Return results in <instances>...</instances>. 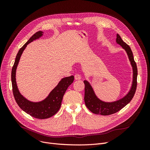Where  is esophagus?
<instances>
[{
	"label": "esophagus",
	"instance_id": "obj_1",
	"mask_svg": "<svg viewBox=\"0 0 150 150\" xmlns=\"http://www.w3.org/2000/svg\"><path fill=\"white\" fill-rule=\"evenodd\" d=\"M74 78H75V79H76V80H80V79H81V76L79 74H75V76H74Z\"/></svg>",
	"mask_w": 150,
	"mask_h": 150
}]
</instances>
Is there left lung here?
I'll return each instance as SVG.
<instances>
[{
    "instance_id": "8db88e82",
    "label": "left lung",
    "mask_w": 150,
    "mask_h": 150,
    "mask_svg": "<svg viewBox=\"0 0 150 150\" xmlns=\"http://www.w3.org/2000/svg\"><path fill=\"white\" fill-rule=\"evenodd\" d=\"M116 42L125 49L133 67V81L132 87L128 94L123 98L115 102L105 103L96 97L91 86L87 81H84V102L86 107L89 110L96 115H101L103 116L110 115L120 111L122 108L126 106L133 99L137 87V76L138 69L137 64L134 60L133 52L130 47L122 40L119 34H117Z\"/></svg>"
}]
</instances>
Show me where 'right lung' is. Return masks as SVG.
I'll list each match as a JSON object with an SVG mask.
<instances>
[{
	"label": "right lung",
	"instance_id": "add662e5",
	"mask_svg": "<svg viewBox=\"0 0 150 150\" xmlns=\"http://www.w3.org/2000/svg\"><path fill=\"white\" fill-rule=\"evenodd\" d=\"M42 31L37 32L20 49L16 56L11 72L12 91L16 103L22 110L26 113L35 118L41 120L49 118V117L54 116L59 110L63 96L68 87L73 83L74 79L73 76L66 77V78L62 79L56 87L50 93L49 96L44 101L39 103L30 102L21 94L18 90L16 81V72L20 57L27 45L33 41L34 40L39 38L40 36L42 35Z\"/></svg>",
	"mask_w": 150,
	"mask_h": 150
}]
</instances>
